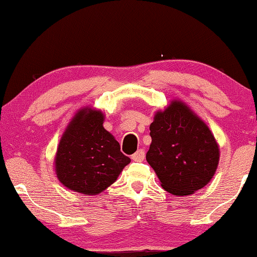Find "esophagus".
Instances as JSON below:
<instances>
[{"label": "esophagus", "instance_id": "esophagus-1", "mask_svg": "<svg viewBox=\"0 0 257 257\" xmlns=\"http://www.w3.org/2000/svg\"><path fill=\"white\" fill-rule=\"evenodd\" d=\"M144 157H146V153H144V150H142V149L137 150L136 153L132 156L133 161H135V162H143Z\"/></svg>", "mask_w": 257, "mask_h": 257}]
</instances>
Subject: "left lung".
I'll list each match as a JSON object with an SVG mask.
<instances>
[{
	"instance_id": "8db88e82",
	"label": "left lung",
	"mask_w": 257,
	"mask_h": 257,
	"mask_svg": "<svg viewBox=\"0 0 257 257\" xmlns=\"http://www.w3.org/2000/svg\"><path fill=\"white\" fill-rule=\"evenodd\" d=\"M147 162L173 196H190L211 182L220 149L211 129L185 102L172 100L155 113Z\"/></svg>"
}]
</instances>
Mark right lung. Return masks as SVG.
Masks as SVG:
<instances>
[{
	"instance_id": "1",
	"label": "right lung",
	"mask_w": 257,
	"mask_h": 257,
	"mask_svg": "<svg viewBox=\"0 0 257 257\" xmlns=\"http://www.w3.org/2000/svg\"><path fill=\"white\" fill-rule=\"evenodd\" d=\"M103 121L102 111L84 107L65 129L53 163L57 178L68 190L99 194L130 163L115 137L103 128Z\"/></svg>"
}]
</instances>
